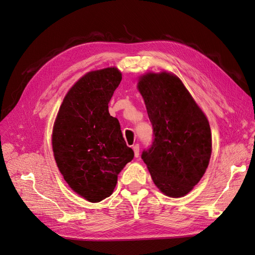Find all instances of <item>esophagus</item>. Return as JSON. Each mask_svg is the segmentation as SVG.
<instances>
[{
	"mask_svg": "<svg viewBox=\"0 0 255 255\" xmlns=\"http://www.w3.org/2000/svg\"><path fill=\"white\" fill-rule=\"evenodd\" d=\"M132 149H133V151H134V156L137 158L139 156V145L136 143V144L133 145Z\"/></svg>",
	"mask_w": 255,
	"mask_h": 255,
	"instance_id": "esophagus-1",
	"label": "esophagus"
}]
</instances>
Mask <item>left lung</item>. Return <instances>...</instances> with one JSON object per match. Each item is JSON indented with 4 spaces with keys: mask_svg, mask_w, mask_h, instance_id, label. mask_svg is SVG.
<instances>
[{
    "mask_svg": "<svg viewBox=\"0 0 255 255\" xmlns=\"http://www.w3.org/2000/svg\"><path fill=\"white\" fill-rule=\"evenodd\" d=\"M137 90L155 134L152 146L142 152L141 158L164 195L185 196L203 178L210 162L212 134L208 118L171 72L140 75Z\"/></svg>",
    "mask_w": 255,
    "mask_h": 255,
    "instance_id": "obj_1",
    "label": "left lung"
}]
</instances>
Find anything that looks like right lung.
Here are the masks:
<instances>
[{
  "label": "right lung",
  "mask_w": 255,
  "mask_h": 255,
  "mask_svg": "<svg viewBox=\"0 0 255 255\" xmlns=\"http://www.w3.org/2000/svg\"><path fill=\"white\" fill-rule=\"evenodd\" d=\"M122 80L117 67L87 72L69 89L52 127L53 157L70 188L90 203L113 194L134 157L109 102Z\"/></svg>",
  "instance_id": "obj_1"
}]
</instances>
